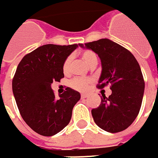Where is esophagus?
Returning <instances> with one entry per match:
<instances>
[{"label":"esophagus","instance_id":"esophagus-1","mask_svg":"<svg viewBox=\"0 0 158 158\" xmlns=\"http://www.w3.org/2000/svg\"><path fill=\"white\" fill-rule=\"evenodd\" d=\"M80 97H81V98H86L88 97V94H81Z\"/></svg>","mask_w":158,"mask_h":158}]
</instances>
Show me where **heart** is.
Returning a JSON list of instances; mask_svg holds the SVG:
<instances>
[{
	"instance_id": "heart-1",
	"label": "heart",
	"mask_w": 158,
	"mask_h": 158,
	"mask_svg": "<svg viewBox=\"0 0 158 158\" xmlns=\"http://www.w3.org/2000/svg\"><path fill=\"white\" fill-rule=\"evenodd\" d=\"M80 57L83 60H85L89 66L94 63H97V56L93 51L89 50H83L80 53ZM70 65H71V58L68 57L63 62L62 69L65 74H69L70 71ZM92 83L91 79H83V78H75L69 81V87L77 91H85L88 87Z\"/></svg>"
}]
</instances>
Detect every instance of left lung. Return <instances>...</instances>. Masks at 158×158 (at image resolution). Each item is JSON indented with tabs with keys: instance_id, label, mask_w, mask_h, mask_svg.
<instances>
[{
	"instance_id": "1",
	"label": "left lung",
	"mask_w": 158,
	"mask_h": 158,
	"mask_svg": "<svg viewBox=\"0 0 158 158\" xmlns=\"http://www.w3.org/2000/svg\"><path fill=\"white\" fill-rule=\"evenodd\" d=\"M85 48L101 60L97 87L101 89L110 85L112 90L108 98L102 94L100 105L91 110L94 121L110 133L123 131L134 122L141 108L145 81L140 66L129 50L108 39L87 42Z\"/></svg>"
}]
</instances>
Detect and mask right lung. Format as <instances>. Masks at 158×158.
<instances>
[{"label":"right lung","instance_id":"right-lung-1","mask_svg":"<svg viewBox=\"0 0 158 158\" xmlns=\"http://www.w3.org/2000/svg\"><path fill=\"white\" fill-rule=\"evenodd\" d=\"M78 47L46 44L26 54L12 79V91L23 120L36 133L50 136L69 123L72 109L80 94L67 88L55 97L53 81L64 78L62 66L66 58Z\"/></svg>","mask_w":158,"mask_h":158}]
</instances>
